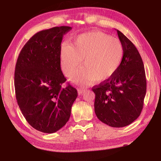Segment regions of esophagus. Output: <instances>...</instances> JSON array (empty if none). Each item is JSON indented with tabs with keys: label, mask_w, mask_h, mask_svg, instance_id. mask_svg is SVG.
I'll list each match as a JSON object with an SVG mask.
<instances>
[{
	"label": "esophagus",
	"mask_w": 161,
	"mask_h": 161,
	"mask_svg": "<svg viewBox=\"0 0 161 161\" xmlns=\"http://www.w3.org/2000/svg\"><path fill=\"white\" fill-rule=\"evenodd\" d=\"M86 91V89H83V88H80L78 89V93L80 95H82L84 92H85Z\"/></svg>",
	"instance_id": "34e87169"
}]
</instances>
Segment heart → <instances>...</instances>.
I'll list each match as a JSON object with an SVG mask.
<instances>
[{"instance_id": "heart-1", "label": "heart", "mask_w": 161, "mask_h": 161, "mask_svg": "<svg viewBox=\"0 0 161 161\" xmlns=\"http://www.w3.org/2000/svg\"><path fill=\"white\" fill-rule=\"evenodd\" d=\"M123 57V47L117 38L100 31L83 33L70 46H63L60 51L61 69L70 77L80 65H85L72 76L76 83L103 82L115 74Z\"/></svg>"}]
</instances>
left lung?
<instances>
[{
	"mask_svg": "<svg viewBox=\"0 0 161 161\" xmlns=\"http://www.w3.org/2000/svg\"><path fill=\"white\" fill-rule=\"evenodd\" d=\"M123 47L119 69L109 80L92 87L95 94V112L100 121L112 126L123 127L141 114L146 93L144 66L138 49L119 31Z\"/></svg>",
	"mask_w": 161,
	"mask_h": 161,
	"instance_id": "obj_1",
	"label": "left lung"
}]
</instances>
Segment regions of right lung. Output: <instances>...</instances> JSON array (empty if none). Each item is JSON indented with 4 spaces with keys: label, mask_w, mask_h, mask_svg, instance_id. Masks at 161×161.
Returning a JSON list of instances; mask_svg holds the SVG:
<instances>
[{
    "label": "right lung",
    "mask_w": 161,
    "mask_h": 161,
    "mask_svg": "<svg viewBox=\"0 0 161 161\" xmlns=\"http://www.w3.org/2000/svg\"><path fill=\"white\" fill-rule=\"evenodd\" d=\"M72 29L55 27L40 31L22 48L17 60L15 97L25 119L36 130L53 133L69 120L76 89L66 80L61 69L60 51L63 36Z\"/></svg>",
    "instance_id": "obj_1"
}]
</instances>
